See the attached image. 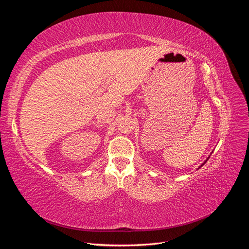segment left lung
Masks as SVG:
<instances>
[{
	"label": "left lung",
	"instance_id": "left-lung-1",
	"mask_svg": "<svg viewBox=\"0 0 249 249\" xmlns=\"http://www.w3.org/2000/svg\"><path fill=\"white\" fill-rule=\"evenodd\" d=\"M209 158H210V157H209ZM209 158H208V159H207V160H206V161H205V162H203V163H202V164H201V166H202V165H203V164H205V163H206V162H207V161H208V160H209ZM201 166H200V167H201ZM200 167H199V168H200Z\"/></svg>",
	"mask_w": 249,
	"mask_h": 249
}]
</instances>
